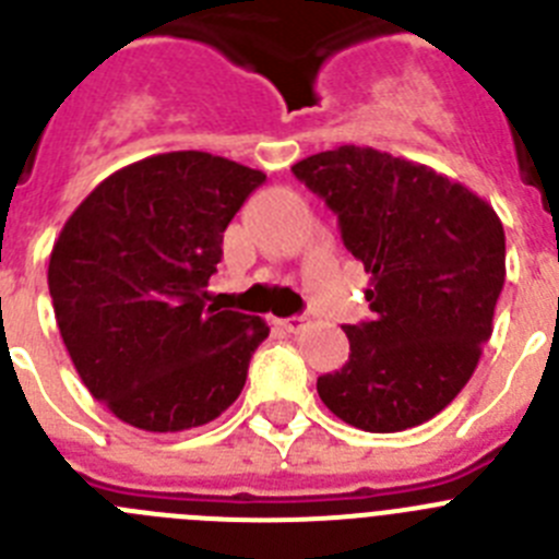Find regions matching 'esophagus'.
<instances>
[{
	"label": "esophagus",
	"instance_id": "34e87169",
	"mask_svg": "<svg viewBox=\"0 0 559 559\" xmlns=\"http://www.w3.org/2000/svg\"><path fill=\"white\" fill-rule=\"evenodd\" d=\"M276 324L288 333H299L308 324V316H288V319H276Z\"/></svg>",
	"mask_w": 559,
	"mask_h": 559
}]
</instances>
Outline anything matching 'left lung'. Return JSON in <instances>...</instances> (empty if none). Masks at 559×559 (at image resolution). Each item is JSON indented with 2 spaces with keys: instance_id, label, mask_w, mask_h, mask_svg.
<instances>
[{
  "instance_id": "1",
  "label": "left lung",
  "mask_w": 559,
  "mask_h": 559,
  "mask_svg": "<svg viewBox=\"0 0 559 559\" xmlns=\"http://www.w3.org/2000/svg\"><path fill=\"white\" fill-rule=\"evenodd\" d=\"M372 274V319L344 324L349 360L316 380L338 419L394 433L437 417L471 380L507 276L496 210L417 162L341 145L296 162Z\"/></svg>"
}]
</instances>
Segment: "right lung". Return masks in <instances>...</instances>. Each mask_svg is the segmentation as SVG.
<instances>
[{
  "label": "right lung",
  "instance_id": "1",
  "mask_svg": "<svg viewBox=\"0 0 559 559\" xmlns=\"http://www.w3.org/2000/svg\"><path fill=\"white\" fill-rule=\"evenodd\" d=\"M265 173L204 151L133 162L88 192L49 254V296L78 374L142 431L199 428L243 392L269 324L206 305L224 231Z\"/></svg>",
  "mask_w": 559,
  "mask_h": 559
}]
</instances>
